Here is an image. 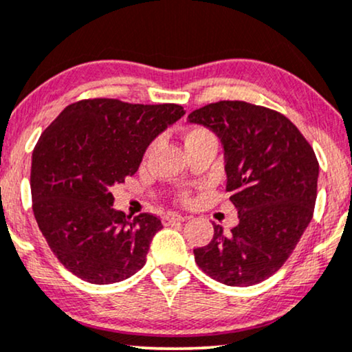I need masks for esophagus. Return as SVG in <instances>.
Returning a JSON list of instances; mask_svg holds the SVG:
<instances>
[{
	"label": "esophagus",
	"mask_w": 352,
	"mask_h": 352,
	"mask_svg": "<svg viewBox=\"0 0 352 352\" xmlns=\"http://www.w3.org/2000/svg\"><path fill=\"white\" fill-rule=\"evenodd\" d=\"M186 219L185 216H180V214H175V212H168V214L164 216V226H172L175 224V222H184Z\"/></svg>",
	"instance_id": "esophagus-1"
}]
</instances>
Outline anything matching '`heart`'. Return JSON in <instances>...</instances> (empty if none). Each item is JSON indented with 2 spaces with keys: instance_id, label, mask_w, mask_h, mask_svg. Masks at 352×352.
I'll use <instances>...</instances> for the list:
<instances>
[{
  "instance_id": "heart-1",
  "label": "heart",
  "mask_w": 352,
  "mask_h": 352,
  "mask_svg": "<svg viewBox=\"0 0 352 352\" xmlns=\"http://www.w3.org/2000/svg\"><path fill=\"white\" fill-rule=\"evenodd\" d=\"M201 143H216L214 133H212L211 130H208L206 126H199V124H197V126H191L185 135L186 148H190V146H195V144H201ZM154 148H155V141H153V143L146 148L144 157H149L151 153L154 151ZM177 199L184 204H190L191 203V190L190 188L179 190V193H177Z\"/></svg>"
}]
</instances>
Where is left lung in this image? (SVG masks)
I'll list each match as a JSON object with an SVG mask.
<instances>
[{
  "mask_svg": "<svg viewBox=\"0 0 352 352\" xmlns=\"http://www.w3.org/2000/svg\"><path fill=\"white\" fill-rule=\"evenodd\" d=\"M224 144L230 201L239 224L226 234L214 224L195 261L228 286H253L274 274L312 221L318 161L286 115L243 100H219L188 115Z\"/></svg>",
  "mask_w": 352,
  "mask_h": 352,
  "instance_id": "left-lung-1",
  "label": "left lung"
}]
</instances>
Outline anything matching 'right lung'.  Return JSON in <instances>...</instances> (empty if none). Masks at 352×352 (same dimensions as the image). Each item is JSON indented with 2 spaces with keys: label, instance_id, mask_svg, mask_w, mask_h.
I'll return each instance as SVG.
<instances>
[{
  "label": "right lung",
  "instance_id": "1",
  "mask_svg": "<svg viewBox=\"0 0 352 352\" xmlns=\"http://www.w3.org/2000/svg\"><path fill=\"white\" fill-rule=\"evenodd\" d=\"M177 104L84 99L66 107L32 153L30 191L53 255L82 281L112 284L143 268L162 222L112 208V186L135 175L146 148L184 117Z\"/></svg>",
  "mask_w": 352,
  "mask_h": 352
}]
</instances>
